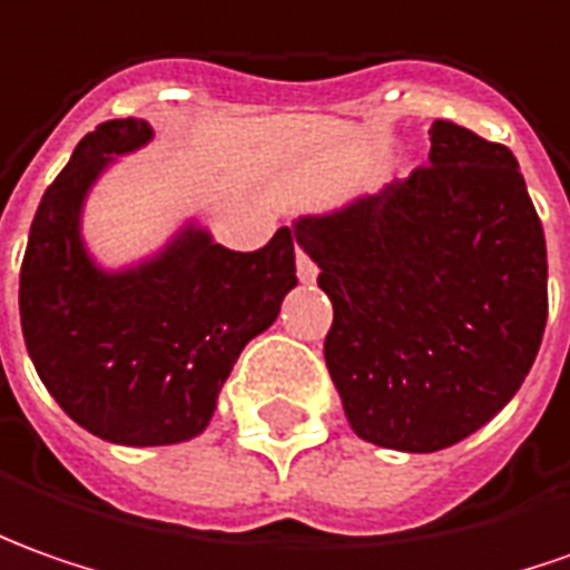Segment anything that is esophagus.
<instances>
[{
	"label": "esophagus",
	"mask_w": 570,
	"mask_h": 570,
	"mask_svg": "<svg viewBox=\"0 0 570 570\" xmlns=\"http://www.w3.org/2000/svg\"><path fill=\"white\" fill-rule=\"evenodd\" d=\"M296 274H299L302 284H315L317 265L308 258V255L302 253V249H296Z\"/></svg>",
	"instance_id": "obj_1"
}]
</instances>
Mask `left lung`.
<instances>
[{
    "label": "left lung",
    "instance_id": "8db88e82",
    "mask_svg": "<svg viewBox=\"0 0 570 570\" xmlns=\"http://www.w3.org/2000/svg\"><path fill=\"white\" fill-rule=\"evenodd\" d=\"M431 165L293 220L334 302L324 362L362 440L436 452L521 390L546 327V236L518 158L433 121Z\"/></svg>",
    "mask_w": 570,
    "mask_h": 570
}]
</instances>
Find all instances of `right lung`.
Listing matches in <instances>:
<instances>
[{"mask_svg":"<svg viewBox=\"0 0 570 570\" xmlns=\"http://www.w3.org/2000/svg\"><path fill=\"white\" fill-rule=\"evenodd\" d=\"M139 118L99 124L42 193L21 265L30 362L83 431L118 446H171L208 428L246 343L265 334L296 286V230L258 253L215 243L187 220L158 253L106 268L83 239L96 180L149 146Z\"/></svg>","mask_w":570,"mask_h":570,"instance_id":"obj_1","label":"right lung"}]
</instances>
